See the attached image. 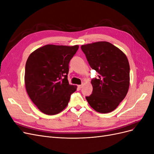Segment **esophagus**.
<instances>
[{
  "mask_svg": "<svg viewBox=\"0 0 154 154\" xmlns=\"http://www.w3.org/2000/svg\"><path fill=\"white\" fill-rule=\"evenodd\" d=\"M83 85L82 84V85H78V88H82Z\"/></svg>",
  "mask_w": 154,
  "mask_h": 154,
  "instance_id": "obj_1",
  "label": "esophagus"
}]
</instances>
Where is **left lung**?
<instances>
[{"mask_svg":"<svg viewBox=\"0 0 154 154\" xmlns=\"http://www.w3.org/2000/svg\"><path fill=\"white\" fill-rule=\"evenodd\" d=\"M91 67L98 72L93 78L92 94L86 96L96 112L109 113L115 110L127 95L130 85V66L126 55L108 42L82 45Z\"/></svg>","mask_w":154,"mask_h":154,"instance_id":"8db88e82","label":"left lung"}]
</instances>
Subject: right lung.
Instances as JSON below:
<instances>
[{
	"label": "right lung",
	"instance_id": "right-lung-1",
	"mask_svg": "<svg viewBox=\"0 0 154 154\" xmlns=\"http://www.w3.org/2000/svg\"><path fill=\"white\" fill-rule=\"evenodd\" d=\"M79 48L45 45L33 51L27 60L25 85L33 103L43 113L54 115L68 105L76 86L67 80L69 63Z\"/></svg>",
	"mask_w": 154,
	"mask_h": 154
}]
</instances>
